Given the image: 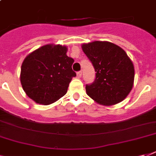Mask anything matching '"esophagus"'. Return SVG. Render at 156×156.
Listing matches in <instances>:
<instances>
[{"label": "esophagus", "instance_id": "1", "mask_svg": "<svg viewBox=\"0 0 156 156\" xmlns=\"http://www.w3.org/2000/svg\"><path fill=\"white\" fill-rule=\"evenodd\" d=\"M77 77H78V78H80L81 77H82V72H81V71H79V72L77 73Z\"/></svg>", "mask_w": 156, "mask_h": 156}]
</instances>
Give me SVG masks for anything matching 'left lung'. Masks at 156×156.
Masks as SVG:
<instances>
[{
	"label": "left lung",
	"instance_id": "left-lung-1",
	"mask_svg": "<svg viewBox=\"0 0 156 156\" xmlns=\"http://www.w3.org/2000/svg\"><path fill=\"white\" fill-rule=\"evenodd\" d=\"M82 49L96 72L94 83L86 86L88 96L104 106L123 101L134 82V66L125 50L108 41L83 44Z\"/></svg>",
	"mask_w": 156,
	"mask_h": 156
}]
</instances>
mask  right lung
<instances>
[{
	"label": "right lung",
	"mask_w": 156,
	"mask_h": 156,
	"mask_svg": "<svg viewBox=\"0 0 156 156\" xmlns=\"http://www.w3.org/2000/svg\"><path fill=\"white\" fill-rule=\"evenodd\" d=\"M65 45L48 44L26 56L22 64L20 81L28 97L36 104L48 105L66 95L76 73L74 62L67 56Z\"/></svg>",
	"instance_id": "1"
}]
</instances>
